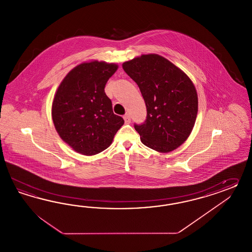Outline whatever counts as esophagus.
<instances>
[{
    "instance_id": "esophagus-1",
    "label": "esophagus",
    "mask_w": 252,
    "mask_h": 252,
    "mask_svg": "<svg viewBox=\"0 0 252 252\" xmlns=\"http://www.w3.org/2000/svg\"><path fill=\"white\" fill-rule=\"evenodd\" d=\"M124 120H125V122L126 123V124H129V123L131 122V117H130L128 114H126V115L124 116Z\"/></svg>"
}]
</instances>
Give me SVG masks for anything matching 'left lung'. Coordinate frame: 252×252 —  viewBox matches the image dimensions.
Listing matches in <instances>:
<instances>
[{
    "instance_id": "left-lung-1",
    "label": "left lung",
    "mask_w": 252,
    "mask_h": 252,
    "mask_svg": "<svg viewBox=\"0 0 252 252\" xmlns=\"http://www.w3.org/2000/svg\"><path fill=\"white\" fill-rule=\"evenodd\" d=\"M136 82L147 106V119L135 125L141 142L168 153L186 141L198 112L197 92L186 74L158 54L141 55L122 64Z\"/></svg>"
}]
</instances>
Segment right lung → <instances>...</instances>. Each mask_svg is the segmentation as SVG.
Returning <instances> with one entry per match:
<instances>
[{"mask_svg":"<svg viewBox=\"0 0 252 252\" xmlns=\"http://www.w3.org/2000/svg\"><path fill=\"white\" fill-rule=\"evenodd\" d=\"M117 68L116 63L82 62L56 91L51 108L55 128L65 143L82 155L94 156L106 150L125 123L114 114L104 93Z\"/></svg>","mask_w":252,"mask_h":252,"instance_id":"1","label":"right lung"}]
</instances>
